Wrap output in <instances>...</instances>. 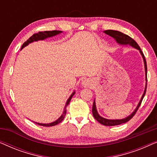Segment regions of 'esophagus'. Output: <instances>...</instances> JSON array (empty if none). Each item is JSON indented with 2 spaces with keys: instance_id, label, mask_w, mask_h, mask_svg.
<instances>
[{
  "instance_id": "obj_1",
  "label": "esophagus",
  "mask_w": 157,
  "mask_h": 157,
  "mask_svg": "<svg viewBox=\"0 0 157 157\" xmlns=\"http://www.w3.org/2000/svg\"><path fill=\"white\" fill-rule=\"evenodd\" d=\"M82 84L83 86H85V87L89 86L91 84V81L90 80L89 78H84L82 81Z\"/></svg>"
}]
</instances>
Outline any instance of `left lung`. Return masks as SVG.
Returning a JSON list of instances; mask_svg holds the SVG:
<instances>
[{
    "label": "left lung",
    "mask_w": 157,
    "mask_h": 157,
    "mask_svg": "<svg viewBox=\"0 0 157 157\" xmlns=\"http://www.w3.org/2000/svg\"><path fill=\"white\" fill-rule=\"evenodd\" d=\"M104 33H106V34H107V35H109V36H111V37H113L116 40H117V42L118 43V44H122V45H127V44H128V45H130V46L134 47L135 48L138 49V50L140 51L141 54V56H142V57H143L144 62V67H145V72H146V81H147V61H146L143 52H142V51H141L140 47L139 46V45L137 44V43L135 41V40L133 39L132 38H131L130 36H128V35H126V34L121 33V32H120V31H113V30H106V31H104ZM147 84H146L144 93L142 97H141L140 101H139V103L138 106H137V107L136 108V109H135V110H134V112H133L131 115L128 116V117H126V118H125V119H123L111 120V119H104V118L100 117V116L98 115L97 111H96L95 101H94L93 107H92V113H93L94 117L95 118V119L96 120V121H98L100 124H103V125H104V126H110L119 125V124L126 123V122L128 121L130 119H132V117L135 115V113H136L137 110H138L139 108V106H140V105L141 104V101H142L143 98H144V96H145L146 91H147Z\"/></svg>",
    "instance_id": "8db88e82"
}]
</instances>
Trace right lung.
I'll use <instances>...</instances> for the list:
<instances>
[{
  "label": "right lung",
  "instance_id": "1",
  "mask_svg": "<svg viewBox=\"0 0 157 157\" xmlns=\"http://www.w3.org/2000/svg\"><path fill=\"white\" fill-rule=\"evenodd\" d=\"M62 31H40L38 32V33H34L33 36H31L29 39H28L26 41L25 43H23V44L22 45V47H21V49H22L23 47H25V46H27L28 44H30V43L31 42H33V41H37L38 40H44L45 38H48V37H51V36H56L57 35V34H59L60 33H61ZM75 92H74L69 98H68V99L67 100V102H66V106H65V109H64V111L63 112V114L61 116V117L59 118V119H57L56 121L52 122V123H50V124H39V123H36L35 122L36 124H38V125L40 126H55V125H57L58 124L61 123V122L63 121L64 117H65L66 116V106H68V104H69L71 99L72 96L74 95Z\"/></svg>",
  "mask_w": 157,
  "mask_h": 157
}]
</instances>
